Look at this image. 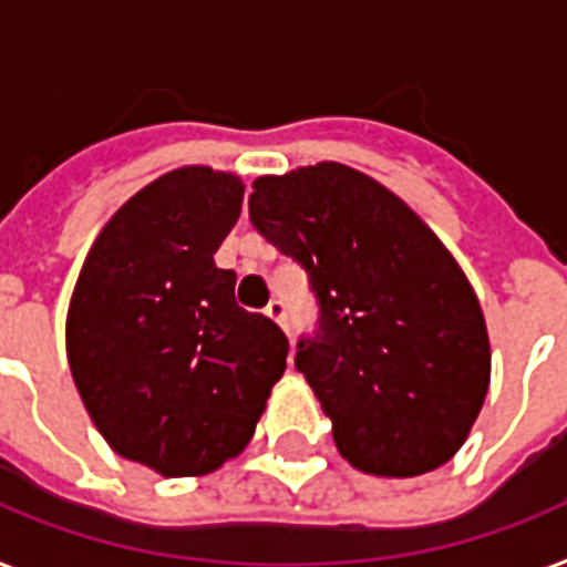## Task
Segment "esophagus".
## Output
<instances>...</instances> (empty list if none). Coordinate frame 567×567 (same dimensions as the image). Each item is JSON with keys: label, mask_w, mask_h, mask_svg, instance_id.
Here are the masks:
<instances>
[{"label": "esophagus", "mask_w": 567, "mask_h": 567, "mask_svg": "<svg viewBox=\"0 0 567 567\" xmlns=\"http://www.w3.org/2000/svg\"><path fill=\"white\" fill-rule=\"evenodd\" d=\"M265 315L270 320H274V323H279V327H285V302L282 300H274L270 302V306H267L265 309Z\"/></svg>", "instance_id": "obj_1"}]
</instances>
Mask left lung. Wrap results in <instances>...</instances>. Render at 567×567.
Here are the masks:
<instances>
[{
	"mask_svg": "<svg viewBox=\"0 0 567 567\" xmlns=\"http://www.w3.org/2000/svg\"><path fill=\"white\" fill-rule=\"evenodd\" d=\"M249 220L309 270L320 336L297 371L364 474L409 480L456 456L492 382L488 327L441 238L368 173L320 162L258 176Z\"/></svg>",
	"mask_w": 567,
	"mask_h": 567,
	"instance_id": "8db88e82",
	"label": "left lung"
}]
</instances>
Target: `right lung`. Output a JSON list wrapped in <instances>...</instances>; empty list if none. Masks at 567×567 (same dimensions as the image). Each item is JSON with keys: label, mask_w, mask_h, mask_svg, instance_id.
Masks as SVG:
<instances>
[{"label": "right lung", "mask_w": 567, "mask_h": 567, "mask_svg": "<svg viewBox=\"0 0 567 567\" xmlns=\"http://www.w3.org/2000/svg\"><path fill=\"white\" fill-rule=\"evenodd\" d=\"M244 182L188 164L111 214L66 309V362L109 447L162 476H205L244 453L282 379L288 338L235 302L214 252Z\"/></svg>", "instance_id": "1"}]
</instances>
